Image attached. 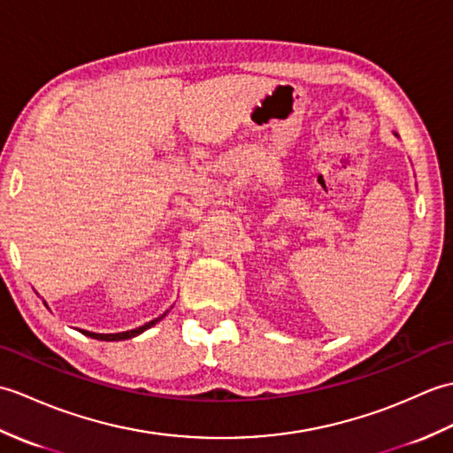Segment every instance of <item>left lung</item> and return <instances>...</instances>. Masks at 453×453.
I'll use <instances>...</instances> for the list:
<instances>
[{
	"instance_id": "1",
	"label": "left lung",
	"mask_w": 453,
	"mask_h": 453,
	"mask_svg": "<svg viewBox=\"0 0 453 453\" xmlns=\"http://www.w3.org/2000/svg\"><path fill=\"white\" fill-rule=\"evenodd\" d=\"M395 135H397V134H395Z\"/></svg>"
}]
</instances>
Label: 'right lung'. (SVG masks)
<instances>
[{
    "mask_svg": "<svg viewBox=\"0 0 453 453\" xmlns=\"http://www.w3.org/2000/svg\"><path fill=\"white\" fill-rule=\"evenodd\" d=\"M44 304H46V303H44ZM166 314H168V310L165 311L163 316H158V318H155V319L147 321L145 326H139V327H135V329H129V331H119V334H95V331H85V329H81V334H83V335H87V337L98 339V341H124V339H132V337L142 335L143 331H147L149 327H153L155 324H158V321L163 319Z\"/></svg>",
    "mask_w": 453,
    "mask_h": 453,
    "instance_id": "1",
    "label": "right lung"
}]
</instances>
